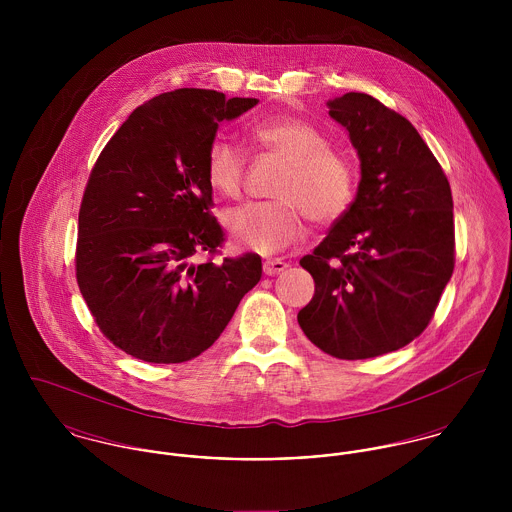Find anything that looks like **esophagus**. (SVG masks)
<instances>
[{
  "instance_id": "obj_1",
  "label": "esophagus",
  "mask_w": 512,
  "mask_h": 512,
  "mask_svg": "<svg viewBox=\"0 0 512 512\" xmlns=\"http://www.w3.org/2000/svg\"><path fill=\"white\" fill-rule=\"evenodd\" d=\"M262 268H264L266 276H276V274H280V272H284L288 268V262H284L280 258H270V260H264Z\"/></svg>"
}]
</instances>
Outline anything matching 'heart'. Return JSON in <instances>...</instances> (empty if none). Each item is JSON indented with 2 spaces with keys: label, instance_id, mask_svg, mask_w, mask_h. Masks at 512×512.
Instances as JSON below:
<instances>
[{
  "label": "heart",
  "instance_id": "heart-1",
  "mask_svg": "<svg viewBox=\"0 0 512 512\" xmlns=\"http://www.w3.org/2000/svg\"><path fill=\"white\" fill-rule=\"evenodd\" d=\"M252 142L284 159L272 195L274 201L246 203L226 213L224 226L238 248L274 254L305 234L303 213L315 222L339 219L351 205L355 169L327 147L325 136L297 118H274L250 130ZM246 155L228 140H215L205 161L209 185L224 197L242 193Z\"/></svg>",
  "mask_w": 512,
  "mask_h": 512
}]
</instances>
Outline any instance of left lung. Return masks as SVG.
<instances>
[{"label":"left lung","instance_id":"left-lung-1","mask_svg":"<svg viewBox=\"0 0 512 512\" xmlns=\"http://www.w3.org/2000/svg\"><path fill=\"white\" fill-rule=\"evenodd\" d=\"M361 159L351 207L299 264L315 293L297 313L323 353L359 361L406 347L430 323L453 274V201L418 130L363 92L327 102Z\"/></svg>","mask_w":512,"mask_h":512}]
</instances>
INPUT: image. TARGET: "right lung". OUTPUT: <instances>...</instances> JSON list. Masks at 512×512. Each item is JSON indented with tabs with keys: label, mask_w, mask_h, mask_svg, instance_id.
<instances>
[{
	"label": "right lung",
	"mask_w": 512,
	"mask_h": 512,
	"mask_svg": "<svg viewBox=\"0 0 512 512\" xmlns=\"http://www.w3.org/2000/svg\"><path fill=\"white\" fill-rule=\"evenodd\" d=\"M256 104L205 88L159 94L128 116L90 173L76 282L100 331L140 361L199 357L260 282L258 254L201 260L222 244L207 151L222 122Z\"/></svg>",
	"instance_id": "1"
}]
</instances>
